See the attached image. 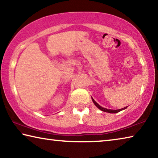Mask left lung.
Listing matches in <instances>:
<instances>
[{
  "label": "left lung",
  "mask_w": 158,
  "mask_h": 158,
  "mask_svg": "<svg viewBox=\"0 0 158 158\" xmlns=\"http://www.w3.org/2000/svg\"><path fill=\"white\" fill-rule=\"evenodd\" d=\"M92 100H93V103L95 104V105L97 106V107L99 109H100V110H102V111H105V112H108V113H112V114H115V113H118V112H119V111H122V110H123V109H125L127 108V106H125V107H124V108H123V109H117V110H112V109H105V108H103V107H102L101 106H100L98 105V104L96 102L93 100V99L92 98Z\"/></svg>",
  "instance_id": "left-lung-1"
}]
</instances>
